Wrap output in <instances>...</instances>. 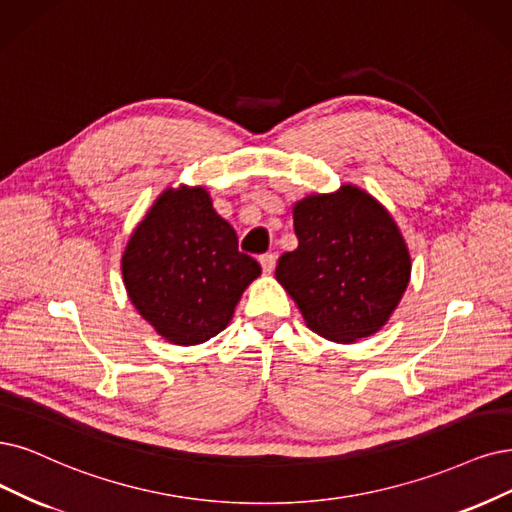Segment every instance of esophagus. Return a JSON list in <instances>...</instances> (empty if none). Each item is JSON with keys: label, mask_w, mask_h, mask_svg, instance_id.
Instances as JSON below:
<instances>
[{"label": "esophagus", "mask_w": 512, "mask_h": 512, "mask_svg": "<svg viewBox=\"0 0 512 512\" xmlns=\"http://www.w3.org/2000/svg\"><path fill=\"white\" fill-rule=\"evenodd\" d=\"M259 263H261L263 272H266V274H272V272H274V266H276V255H272V253L261 255V257H259Z\"/></svg>", "instance_id": "esophagus-1"}]
</instances>
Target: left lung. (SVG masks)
<instances>
[{"label":"left lung","mask_w":512,"mask_h":512,"mask_svg":"<svg viewBox=\"0 0 512 512\" xmlns=\"http://www.w3.org/2000/svg\"><path fill=\"white\" fill-rule=\"evenodd\" d=\"M293 227L299 244L278 259L276 278L306 325L339 344L380 331L411 276L407 244L386 208L344 185L297 202Z\"/></svg>","instance_id":"8db88e82"}]
</instances>
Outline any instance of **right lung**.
Wrapping results in <instances>:
<instances>
[{
    "mask_svg": "<svg viewBox=\"0 0 512 512\" xmlns=\"http://www.w3.org/2000/svg\"><path fill=\"white\" fill-rule=\"evenodd\" d=\"M261 274L238 251L234 227L202 187L166 189L132 232L122 257L128 297L168 342L194 346L227 327Z\"/></svg>",
    "mask_w": 512,
    "mask_h": 512,
    "instance_id": "right-lung-1",
    "label": "right lung"
}]
</instances>
